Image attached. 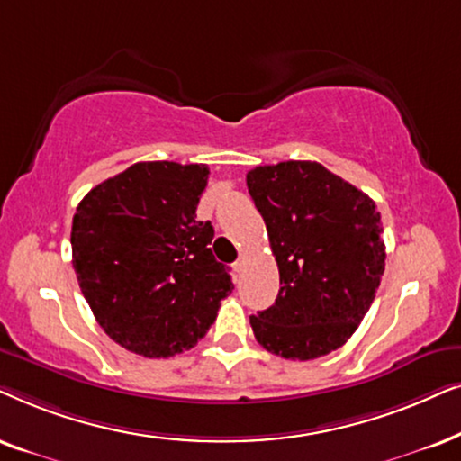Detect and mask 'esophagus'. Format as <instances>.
Instances as JSON below:
<instances>
[{"label": "esophagus", "instance_id": "34e87169", "mask_svg": "<svg viewBox=\"0 0 461 461\" xmlns=\"http://www.w3.org/2000/svg\"><path fill=\"white\" fill-rule=\"evenodd\" d=\"M234 269H236V272H238V274H240V272H242V269H244V257H240V259H238V261L234 263Z\"/></svg>", "mask_w": 461, "mask_h": 461}]
</instances>
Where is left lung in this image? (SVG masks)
<instances>
[{"instance_id":"obj_1","label":"left lung","mask_w":461,"mask_h":461,"mask_svg":"<svg viewBox=\"0 0 461 461\" xmlns=\"http://www.w3.org/2000/svg\"><path fill=\"white\" fill-rule=\"evenodd\" d=\"M249 194L267 227L280 291L250 316L257 341L291 360L341 348L363 322L385 267L375 202L318 162L257 167Z\"/></svg>"}]
</instances>
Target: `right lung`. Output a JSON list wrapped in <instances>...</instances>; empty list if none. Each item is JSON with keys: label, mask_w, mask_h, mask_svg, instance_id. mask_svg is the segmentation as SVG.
Listing matches in <instances>:
<instances>
[{"label": "right lung", "mask_w": 461, "mask_h": 461, "mask_svg": "<svg viewBox=\"0 0 461 461\" xmlns=\"http://www.w3.org/2000/svg\"><path fill=\"white\" fill-rule=\"evenodd\" d=\"M206 164L139 162L98 183L73 214L79 288L103 330L145 358L194 348L231 293V276L195 219Z\"/></svg>", "instance_id": "right-lung-1"}]
</instances>
